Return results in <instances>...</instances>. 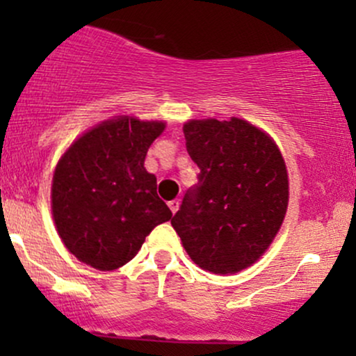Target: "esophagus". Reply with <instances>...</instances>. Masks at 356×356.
Returning a JSON list of instances; mask_svg holds the SVG:
<instances>
[{
	"instance_id": "obj_1",
	"label": "esophagus",
	"mask_w": 356,
	"mask_h": 356,
	"mask_svg": "<svg viewBox=\"0 0 356 356\" xmlns=\"http://www.w3.org/2000/svg\"><path fill=\"white\" fill-rule=\"evenodd\" d=\"M179 204H181V202H179L177 199H174V201H169V207H170V211L174 212V214H175V212H177V209H179Z\"/></svg>"
}]
</instances>
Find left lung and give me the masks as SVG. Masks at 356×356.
<instances>
[{
	"instance_id": "obj_1",
	"label": "left lung",
	"mask_w": 356,
	"mask_h": 356,
	"mask_svg": "<svg viewBox=\"0 0 356 356\" xmlns=\"http://www.w3.org/2000/svg\"><path fill=\"white\" fill-rule=\"evenodd\" d=\"M186 147L199 167L172 227L195 264L238 273L266 251L288 207V174L266 134L246 120H191Z\"/></svg>"
}]
</instances>
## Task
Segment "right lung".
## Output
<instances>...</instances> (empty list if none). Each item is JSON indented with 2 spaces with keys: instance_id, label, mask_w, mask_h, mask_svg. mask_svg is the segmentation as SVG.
I'll return each mask as SVG.
<instances>
[{
  "instance_id": "1",
  "label": "right lung",
  "mask_w": 356,
  "mask_h": 356,
  "mask_svg": "<svg viewBox=\"0 0 356 356\" xmlns=\"http://www.w3.org/2000/svg\"><path fill=\"white\" fill-rule=\"evenodd\" d=\"M162 122L120 117L73 142L56 165L51 211L56 231L73 256L100 271L129 263L147 236L172 218L157 195L145 155Z\"/></svg>"
}]
</instances>
